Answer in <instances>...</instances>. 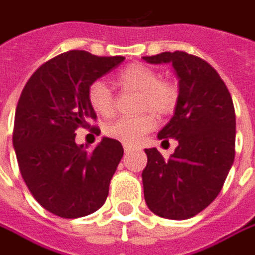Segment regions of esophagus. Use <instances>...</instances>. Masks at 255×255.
I'll use <instances>...</instances> for the list:
<instances>
[{"mask_svg": "<svg viewBox=\"0 0 255 255\" xmlns=\"http://www.w3.org/2000/svg\"><path fill=\"white\" fill-rule=\"evenodd\" d=\"M132 151V148L130 146H128V145H125V154H129Z\"/></svg>", "mask_w": 255, "mask_h": 255, "instance_id": "obj_1", "label": "esophagus"}]
</instances>
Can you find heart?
Masks as SVG:
<instances>
[{
  "label": "heart",
  "mask_w": 255,
  "mask_h": 255,
  "mask_svg": "<svg viewBox=\"0 0 255 255\" xmlns=\"http://www.w3.org/2000/svg\"><path fill=\"white\" fill-rule=\"evenodd\" d=\"M118 82L123 88L139 93L136 112H151L156 118H164L171 115L177 106V85L171 81L161 80L159 74L149 66L129 65L118 75ZM87 100L91 109L104 118L110 116L115 110L112 90L103 80H96L90 84ZM152 115L140 113L130 118H119L104 128V133L125 145H135L143 135L152 130L155 120Z\"/></svg>",
  "instance_id": "heart-1"
}]
</instances>
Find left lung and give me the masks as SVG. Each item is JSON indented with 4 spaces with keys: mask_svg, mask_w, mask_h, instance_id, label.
Here are the masks:
<instances>
[{
    "mask_svg": "<svg viewBox=\"0 0 255 255\" xmlns=\"http://www.w3.org/2000/svg\"><path fill=\"white\" fill-rule=\"evenodd\" d=\"M148 64H171L178 80L174 116L158 139L178 146L170 159L145 149L142 171L146 206L161 218L183 221L208 208L222 189L235 158V110L219 74L186 52L143 56Z\"/></svg>",
    "mask_w": 255,
    "mask_h": 255,
    "instance_id": "1",
    "label": "left lung"
}]
</instances>
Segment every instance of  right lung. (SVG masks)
<instances>
[{
    "mask_svg": "<svg viewBox=\"0 0 255 255\" xmlns=\"http://www.w3.org/2000/svg\"><path fill=\"white\" fill-rule=\"evenodd\" d=\"M125 61L69 50L43 64L26 84L15 109L12 146L33 197L50 213L74 219L104 205L123 156L116 139L103 137L88 152L75 143L77 128H88L96 112L87 100L90 84ZM94 133H100L94 128Z\"/></svg>",
    "mask_w": 255,
    "mask_h": 255,
    "instance_id": "obj_1",
    "label": "right lung"
}]
</instances>
